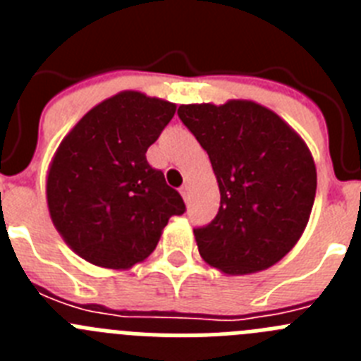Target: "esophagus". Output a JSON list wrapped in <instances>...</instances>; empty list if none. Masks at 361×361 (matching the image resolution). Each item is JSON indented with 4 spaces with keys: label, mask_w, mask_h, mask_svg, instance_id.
<instances>
[{
    "label": "esophagus",
    "mask_w": 361,
    "mask_h": 361,
    "mask_svg": "<svg viewBox=\"0 0 361 361\" xmlns=\"http://www.w3.org/2000/svg\"><path fill=\"white\" fill-rule=\"evenodd\" d=\"M180 195H183L184 200L190 199V186H188V184H184V186L180 188Z\"/></svg>",
    "instance_id": "1"
}]
</instances>
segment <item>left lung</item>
<instances>
[{
  "label": "left lung",
  "instance_id": "obj_1",
  "mask_svg": "<svg viewBox=\"0 0 361 361\" xmlns=\"http://www.w3.org/2000/svg\"><path fill=\"white\" fill-rule=\"evenodd\" d=\"M177 114L208 152L219 183V213L193 229L204 262L226 275L275 266L302 237L317 195V166L304 139L245 99L180 104Z\"/></svg>",
  "mask_w": 361,
  "mask_h": 361
}]
</instances>
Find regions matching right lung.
<instances>
[{
  "mask_svg": "<svg viewBox=\"0 0 361 361\" xmlns=\"http://www.w3.org/2000/svg\"><path fill=\"white\" fill-rule=\"evenodd\" d=\"M170 101L124 90L86 111L54 153L47 204L73 253L106 269H130L157 247L183 197L146 152L175 116Z\"/></svg>",
  "mask_w": 361,
  "mask_h": 361,
  "instance_id": "obj_1",
  "label": "right lung"
}]
</instances>
